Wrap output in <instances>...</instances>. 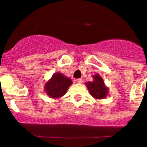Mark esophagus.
<instances>
[{
	"label": "esophagus",
	"instance_id": "1",
	"mask_svg": "<svg viewBox=\"0 0 147 147\" xmlns=\"http://www.w3.org/2000/svg\"><path fill=\"white\" fill-rule=\"evenodd\" d=\"M76 82L78 84H82V79H77V80H76Z\"/></svg>",
	"mask_w": 147,
	"mask_h": 147
}]
</instances>
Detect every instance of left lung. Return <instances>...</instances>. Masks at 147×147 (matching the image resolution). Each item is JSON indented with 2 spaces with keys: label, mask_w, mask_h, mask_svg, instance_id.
<instances>
[{
  "label": "left lung",
  "mask_w": 147,
  "mask_h": 147,
  "mask_svg": "<svg viewBox=\"0 0 147 147\" xmlns=\"http://www.w3.org/2000/svg\"><path fill=\"white\" fill-rule=\"evenodd\" d=\"M92 82H87L85 85L88 88L90 94L96 99H103L108 96L109 88L105 84V81L98 74L93 76Z\"/></svg>",
  "instance_id": "left-lung-1"
}]
</instances>
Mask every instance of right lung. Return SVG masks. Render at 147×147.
<instances>
[{
  "mask_svg": "<svg viewBox=\"0 0 147 147\" xmlns=\"http://www.w3.org/2000/svg\"><path fill=\"white\" fill-rule=\"evenodd\" d=\"M72 80L59 72L54 73L44 85V91L50 98H59L63 96L72 85Z\"/></svg>",
  "mask_w": 147,
  "mask_h": 147,
  "instance_id": "add662e5",
  "label": "right lung"
}]
</instances>
